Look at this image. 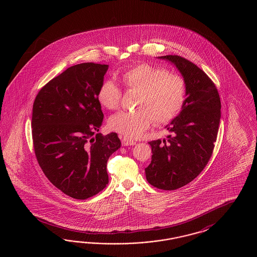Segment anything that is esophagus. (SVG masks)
I'll use <instances>...</instances> for the list:
<instances>
[{
  "instance_id": "obj_1",
  "label": "esophagus",
  "mask_w": 257,
  "mask_h": 257,
  "mask_svg": "<svg viewBox=\"0 0 257 257\" xmlns=\"http://www.w3.org/2000/svg\"><path fill=\"white\" fill-rule=\"evenodd\" d=\"M121 143H122L123 147H129V146H135L136 145V142L134 141H131L125 137L121 138Z\"/></svg>"
}]
</instances>
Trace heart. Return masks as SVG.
<instances>
[{"label":"heart","mask_w":257,"mask_h":257,"mask_svg":"<svg viewBox=\"0 0 257 257\" xmlns=\"http://www.w3.org/2000/svg\"><path fill=\"white\" fill-rule=\"evenodd\" d=\"M125 89L139 94L138 110L120 111L111 115L109 127L128 139H138L152 123L162 125L171 121L183 107L186 84L178 74L149 63H139L120 75ZM99 103L108 110L119 107L121 90L111 80H105L98 89Z\"/></svg>","instance_id":"heart-1"}]
</instances>
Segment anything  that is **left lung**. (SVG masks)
<instances>
[{
    "instance_id": "1",
    "label": "left lung",
    "mask_w": 257,
    "mask_h": 257,
    "mask_svg": "<svg viewBox=\"0 0 257 257\" xmlns=\"http://www.w3.org/2000/svg\"><path fill=\"white\" fill-rule=\"evenodd\" d=\"M171 61L182 75L186 96L180 113L166 126L168 141L149 142L151 163L146 169L148 183L165 191L179 189L203 171L212 156L220 120V100L215 84L195 63L180 56Z\"/></svg>"
}]
</instances>
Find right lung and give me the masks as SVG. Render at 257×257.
<instances>
[{"label": "right lung", "mask_w": 257, "mask_h": 257, "mask_svg": "<svg viewBox=\"0 0 257 257\" xmlns=\"http://www.w3.org/2000/svg\"><path fill=\"white\" fill-rule=\"evenodd\" d=\"M108 64H76L37 93L32 134L37 162L50 182L67 196L86 199L109 183L107 162L120 146L116 133L99 131L104 114L97 99Z\"/></svg>", "instance_id": "right-lung-1"}]
</instances>
